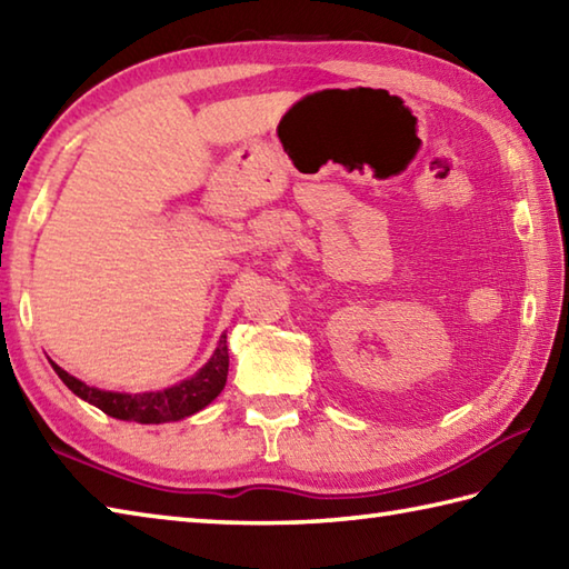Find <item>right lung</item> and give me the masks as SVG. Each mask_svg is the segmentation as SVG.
<instances>
[{
    "label": "right lung",
    "instance_id": "obj_1",
    "mask_svg": "<svg viewBox=\"0 0 569 569\" xmlns=\"http://www.w3.org/2000/svg\"><path fill=\"white\" fill-rule=\"evenodd\" d=\"M51 367L76 397H81L83 402L106 411L108 417L138 421V425H167V421H180L184 417L197 415L199 409H204L221 395L229 375V350L227 336H221L217 350L211 352V358L204 362L202 370L172 387L140 395L98 389L61 370L56 362H51Z\"/></svg>",
    "mask_w": 569,
    "mask_h": 569
}]
</instances>
